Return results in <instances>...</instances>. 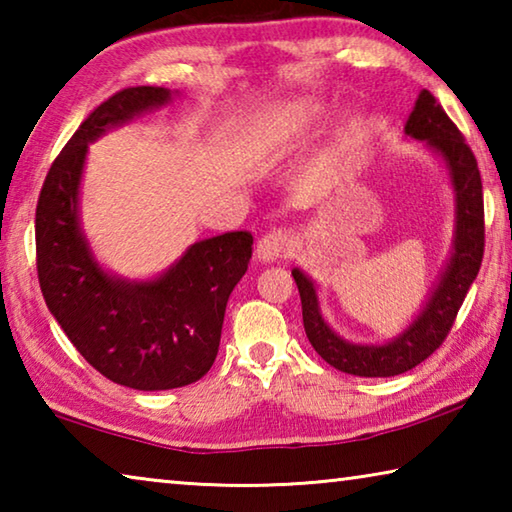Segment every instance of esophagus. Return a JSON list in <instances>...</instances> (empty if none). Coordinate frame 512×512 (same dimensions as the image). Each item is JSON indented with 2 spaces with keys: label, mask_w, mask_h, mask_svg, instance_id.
I'll return each instance as SVG.
<instances>
[{
  "label": "esophagus",
  "mask_w": 512,
  "mask_h": 512,
  "mask_svg": "<svg viewBox=\"0 0 512 512\" xmlns=\"http://www.w3.org/2000/svg\"><path fill=\"white\" fill-rule=\"evenodd\" d=\"M289 244H291V232L289 230H284V228L271 230L268 235L259 239L257 259H262V262H275V259H280L284 253H287Z\"/></svg>",
  "instance_id": "obj_1"
}]
</instances>
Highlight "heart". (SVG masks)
<instances>
[{
  "instance_id": "heart-1",
  "label": "heart",
  "mask_w": 512,
  "mask_h": 512,
  "mask_svg": "<svg viewBox=\"0 0 512 512\" xmlns=\"http://www.w3.org/2000/svg\"><path fill=\"white\" fill-rule=\"evenodd\" d=\"M316 115L318 110L316 106H311V103H293V106H287L277 112V115H273L271 124H268L264 131V140L273 144L293 140L296 135L307 131Z\"/></svg>"
}]
</instances>
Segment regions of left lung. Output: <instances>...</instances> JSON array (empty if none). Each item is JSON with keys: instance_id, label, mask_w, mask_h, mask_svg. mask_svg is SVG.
I'll return each mask as SVG.
<instances>
[{"instance_id": "left-lung-1", "label": "left lung", "mask_w": 512, "mask_h": 512, "mask_svg": "<svg viewBox=\"0 0 512 512\" xmlns=\"http://www.w3.org/2000/svg\"><path fill=\"white\" fill-rule=\"evenodd\" d=\"M404 133L413 140H424L445 160L456 192V237L452 257L420 316L391 343L357 345L343 341L320 314L314 282L300 268L291 271L300 291L302 323H305L309 343L329 366L357 377H395L431 357L447 339L458 309L479 275L483 259L485 223L479 164L461 131L429 90L418 94Z\"/></svg>"}]
</instances>
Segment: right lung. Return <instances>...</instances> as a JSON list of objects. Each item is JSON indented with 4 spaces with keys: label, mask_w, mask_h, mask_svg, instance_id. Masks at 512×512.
Wrapping results in <instances>:
<instances>
[{
    "label": "right lung",
    "mask_w": 512,
    "mask_h": 512,
    "mask_svg": "<svg viewBox=\"0 0 512 512\" xmlns=\"http://www.w3.org/2000/svg\"><path fill=\"white\" fill-rule=\"evenodd\" d=\"M169 99L167 88L137 85L94 108L51 164L36 207V264L49 311L94 370L135 391L194 384L212 368L225 305L253 257V235L237 230L198 241L149 282L121 280L94 262L79 223L88 144Z\"/></svg>",
    "instance_id": "right-lung-1"
}]
</instances>
